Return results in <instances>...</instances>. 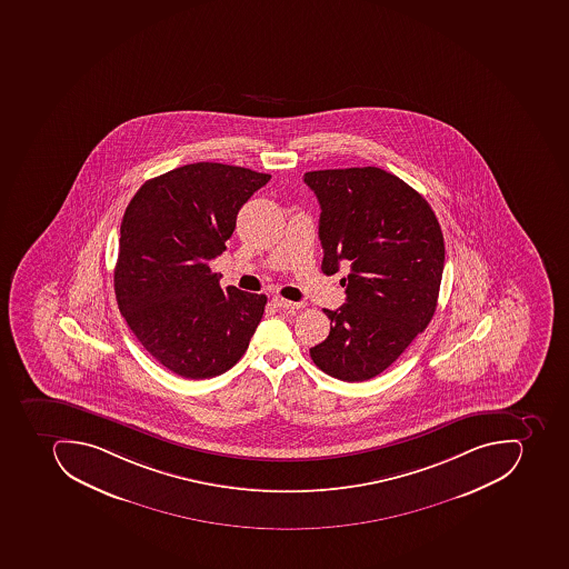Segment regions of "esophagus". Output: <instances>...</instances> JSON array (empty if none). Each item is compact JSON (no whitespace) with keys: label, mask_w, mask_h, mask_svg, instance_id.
Returning a JSON list of instances; mask_svg holds the SVG:
<instances>
[{"label":"esophagus","mask_w":569,"mask_h":569,"mask_svg":"<svg viewBox=\"0 0 569 569\" xmlns=\"http://www.w3.org/2000/svg\"><path fill=\"white\" fill-rule=\"evenodd\" d=\"M271 301H273L274 307L282 308V310H296V308L301 307V305L289 301V299L280 298V296H274Z\"/></svg>","instance_id":"1"}]
</instances>
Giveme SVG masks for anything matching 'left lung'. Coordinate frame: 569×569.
Masks as SVG:
<instances>
[{
  "instance_id": "8db88e82",
  "label": "left lung",
  "mask_w": 569,
  "mask_h": 569,
  "mask_svg": "<svg viewBox=\"0 0 569 569\" xmlns=\"http://www.w3.org/2000/svg\"><path fill=\"white\" fill-rule=\"evenodd\" d=\"M305 183L321 204V270L351 268L346 303L325 308L331 329L310 356L335 379H373L432 321L445 236L423 196L379 167L307 172Z\"/></svg>"
}]
</instances>
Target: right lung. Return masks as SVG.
I'll return each instance as SVG.
<instances>
[{"instance_id":"obj_1","label":"right lung","mask_w":569,"mask_h":569,"mask_svg":"<svg viewBox=\"0 0 569 569\" xmlns=\"http://www.w3.org/2000/svg\"><path fill=\"white\" fill-rule=\"evenodd\" d=\"M270 174L197 162L146 181L124 210L114 268L121 316L160 365L210 379L240 361L264 313V295L223 291L210 261Z\"/></svg>"}]
</instances>
